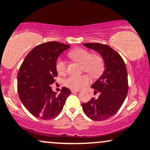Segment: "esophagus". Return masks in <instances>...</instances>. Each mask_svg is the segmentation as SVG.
Here are the masks:
<instances>
[{
	"instance_id": "obj_1",
	"label": "esophagus",
	"mask_w": 150,
	"mask_h": 150,
	"mask_svg": "<svg viewBox=\"0 0 150 150\" xmlns=\"http://www.w3.org/2000/svg\"><path fill=\"white\" fill-rule=\"evenodd\" d=\"M71 93H78L79 92V90H75V89H71Z\"/></svg>"
}]
</instances>
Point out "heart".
Wrapping results in <instances>:
<instances>
[{"label":"heart","mask_w":150,"mask_h":150,"mask_svg":"<svg viewBox=\"0 0 150 150\" xmlns=\"http://www.w3.org/2000/svg\"><path fill=\"white\" fill-rule=\"evenodd\" d=\"M68 55L80 62L82 65V70L91 76H98L103 71L105 62L103 57L96 54L92 55L91 52L86 49L75 48L70 51ZM55 67L57 73L63 75L66 72V61L62 57H60L57 59ZM90 81V79L87 75H70L64 79L63 84L69 88L78 90L88 85Z\"/></svg>","instance_id":"heart-1"}]
</instances>
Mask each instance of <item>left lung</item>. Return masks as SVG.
<instances>
[{
    "mask_svg": "<svg viewBox=\"0 0 150 150\" xmlns=\"http://www.w3.org/2000/svg\"><path fill=\"white\" fill-rule=\"evenodd\" d=\"M84 45L101 55L105 62V70L91 86L95 90L94 93L100 94L99 97L82 103L83 110L93 120H105L117 112L127 95L126 65L120 55L109 45L98 42L84 43Z\"/></svg>",
    "mask_w": 150,
    "mask_h": 150,
    "instance_id": "1",
    "label": "left lung"
}]
</instances>
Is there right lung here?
<instances>
[{
    "instance_id": "obj_1",
    "label": "right lung",
    "mask_w": 150,
    "mask_h": 150,
    "mask_svg": "<svg viewBox=\"0 0 150 150\" xmlns=\"http://www.w3.org/2000/svg\"><path fill=\"white\" fill-rule=\"evenodd\" d=\"M70 47L58 42L36 46L25 57L18 73L20 100L30 112L42 120H52L61 112L70 89L63 87L56 95L50 85L57 76L56 62L59 55Z\"/></svg>"
}]
</instances>
